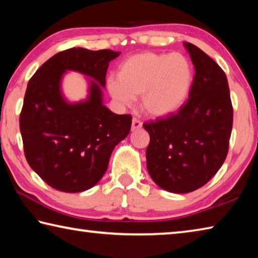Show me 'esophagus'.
I'll list each match as a JSON object with an SVG mask.
<instances>
[{
    "label": "esophagus",
    "instance_id": "obj_1",
    "mask_svg": "<svg viewBox=\"0 0 258 258\" xmlns=\"http://www.w3.org/2000/svg\"><path fill=\"white\" fill-rule=\"evenodd\" d=\"M142 127V123L141 121H140L139 119H137V118H133V120H132V126H131V130L132 131H137V130H139V128H141Z\"/></svg>",
    "mask_w": 258,
    "mask_h": 258
}]
</instances>
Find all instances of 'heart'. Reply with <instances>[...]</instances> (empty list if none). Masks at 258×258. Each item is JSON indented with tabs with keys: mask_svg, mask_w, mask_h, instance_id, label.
<instances>
[{
	"mask_svg": "<svg viewBox=\"0 0 258 258\" xmlns=\"http://www.w3.org/2000/svg\"><path fill=\"white\" fill-rule=\"evenodd\" d=\"M194 74L181 53L142 52L121 62L117 78L107 82L111 98L123 106L141 97L148 116L161 118L176 112L189 98Z\"/></svg>",
	"mask_w": 258,
	"mask_h": 258,
	"instance_id": "b5f03b06",
	"label": "heart"
}]
</instances>
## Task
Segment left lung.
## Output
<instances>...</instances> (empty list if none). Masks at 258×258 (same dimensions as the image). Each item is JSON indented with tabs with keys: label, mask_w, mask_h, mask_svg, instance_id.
I'll use <instances>...</instances> for the list:
<instances>
[{
	"label": "left lung",
	"mask_w": 258,
	"mask_h": 258,
	"mask_svg": "<svg viewBox=\"0 0 258 258\" xmlns=\"http://www.w3.org/2000/svg\"><path fill=\"white\" fill-rule=\"evenodd\" d=\"M195 66L187 101L166 118L145 123L150 135L147 168L157 185L173 194L202 187L223 165L233 109L222 68L191 43H183Z\"/></svg>",
	"instance_id": "obj_1"
}]
</instances>
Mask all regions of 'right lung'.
Instances as JSON below:
<instances>
[{
	"mask_svg": "<svg viewBox=\"0 0 258 258\" xmlns=\"http://www.w3.org/2000/svg\"><path fill=\"white\" fill-rule=\"evenodd\" d=\"M120 52L73 47L45 61L30 78L20 113L25 156L33 171L55 190L82 192L106 173L109 158L127 137L130 115L103 104L109 62ZM67 71L89 77L85 100L69 103L60 91Z\"/></svg>",
	"mask_w": 258,
	"mask_h": 258,
	"instance_id": "obj_1",
	"label": "right lung"
}]
</instances>
